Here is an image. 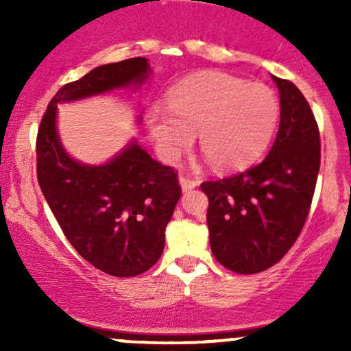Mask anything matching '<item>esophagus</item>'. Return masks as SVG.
I'll use <instances>...</instances> for the list:
<instances>
[{"mask_svg": "<svg viewBox=\"0 0 351 351\" xmlns=\"http://www.w3.org/2000/svg\"><path fill=\"white\" fill-rule=\"evenodd\" d=\"M180 186L183 193L191 191V189H195L196 186H198V181L188 178V176H180Z\"/></svg>", "mask_w": 351, "mask_h": 351, "instance_id": "esophagus-1", "label": "esophagus"}]
</instances>
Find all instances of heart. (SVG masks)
I'll return each mask as SVG.
<instances>
[{
	"label": "heart",
	"instance_id": "obj_1",
	"mask_svg": "<svg viewBox=\"0 0 351 351\" xmlns=\"http://www.w3.org/2000/svg\"><path fill=\"white\" fill-rule=\"evenodd\" d=\"M279 117V97L269 86L209 71L173 86L167 112H148L147 130L167 163L178 162L198 135L201 153L211 167L234 171L263 155Z\"/></svg>",
	"mask_w": 351,
	"mask_h": 351
}]
</instances>
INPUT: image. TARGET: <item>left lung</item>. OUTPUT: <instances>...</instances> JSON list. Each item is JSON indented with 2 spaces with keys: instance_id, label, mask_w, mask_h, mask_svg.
Returning <instances> with one entry per match:
<instances>
[{
  "instance_id": "obj_1",
  "label": "left lung",
  "mask_w": 351,
  "mask_h": 351,
  "mask_svg": "<svg viewBox=\"0 0 351 351\" xmlns=\"http://www.w3.org/2000/svg\"><path fill=\"white\" fill-rule=\"evenodd\" d=\"M280 125L264 162L234 176L206 181L213 256L237 274L272 267L299 237L320 170V134L308 102L291 80L272 75Z\"/></svg>"
}]
</instances>
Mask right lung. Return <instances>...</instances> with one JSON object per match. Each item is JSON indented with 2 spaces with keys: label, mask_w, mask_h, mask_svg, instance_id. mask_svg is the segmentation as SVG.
Returning <instances> with one entry per match:
<instances>
[{
  "label": "right lung",
  "mask_w": 351,
  "mask_h": 351,
  "mask_svg": "<svg viewBox=\"0 0 351 351\" xmlns=\"http://www.w3.org/2000/svg\"><path fill=\"white\" fill-rule=\"evenodd\" d=\"M150 74L148 59L134 58L66 84L47 106L36 142L39 186L67 241L87 263L115 277L147 272L162 256L165 229L181 196L176 173L135 138L104 165L74 160L60 142L58 106L117 88L136 90Z\"/></svg>",
  "instance_id": "obj_1"
}]
</instances>
